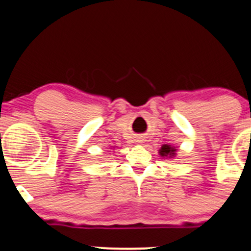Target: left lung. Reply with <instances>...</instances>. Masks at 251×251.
I'll list each match as a JSON object with an SVG mask.
<instances>
[{
    "label": "left lung",
    "instance_id": "8db88e82",
    "mask_svg": "<svg viewBox=\"0 0 251 251\" xmlns=\"http://www.w3.org/2000/svg\"><path fill=\"white\" fill-rule=\"evenodd\" d=\"M176 150H177V149H175V147L164 144L163 147L161 148V150H159V155H161L162 157H173V156H175Z\"/></svg>",
    "mask_w": 251,
    "mask_h": 251
}]
</instances>
